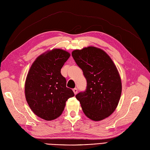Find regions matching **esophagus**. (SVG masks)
I'll return each instance as SVG.
<instances>
[{
	"label": "esophagus",
	"mask_w": 150,
	"mask_h": 150,
	"mask_svg": "<svg viewBox=\"0 0 150 150\" xmlns=\"http://www.w3.org/2000/svg\"><path fill=\"white\" fill-rule=\"evenodd\" d=\"M73 92H74V94L75 95H76L77 93V92H78V90H77V88H74L73 90Z\"/></svg>",
	"instance_id": "obj_1"
}]
</instances>
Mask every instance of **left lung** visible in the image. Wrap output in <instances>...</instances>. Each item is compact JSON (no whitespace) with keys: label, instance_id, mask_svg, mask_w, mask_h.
I'll list each match as a JSON object with an SVG mask.
<instances>
[{"label":"left lung","instance_id":"8db88e82","mask_svg":"<svg viewBox=\"0 0 150 150\" xmlns=\"http://www.w3.org/2000/svg\"><path fill=\"white\" fill-rule=\"evenodd\" d=\"M71 54L87 81L86 91L75 96L82 111L92 120L106 119L115 110L122 93L115 64L104 50L94 46L73 50Z\"/></svg>","mask_w":150,"mask_h":150}]
</instances>
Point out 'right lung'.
<instances>
[{"label": "right lung", "instance_id": "right-lung-1", "mask_svg": "<svg viewBox=\"0 0 150 150\" xmlns=\"http://www.w3.org/2000/svg\"><path fill=\"white\" fill-rule=\"evenodd\" d=\"M70 53L62 49L48 50L31 64L25 82V97L30 109L46 120L60 117L66 102L74 96L66 87V80L60 73Z\"/></svg>", "mask_w": 150, "mask_h": 150}]
</instances>
